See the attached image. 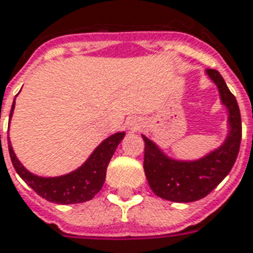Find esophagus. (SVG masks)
Masks as SVG:
<instances>
[{"label": "esophagus", "mask_w": 253, "mask_h": 253, "mask_svg": "<svg viewBox=\"0 0 253 253\" xmlns=\"http://www.w3.org/2000/svg\"><path fill=\"white\" fill-rule=\"evenodd\" d=\"M130 128H131L132 131H136L138 128H141V123H139V121H131L130 122Z\"/></svg>", "instance_id": "esophagus-1"}]
</instances>
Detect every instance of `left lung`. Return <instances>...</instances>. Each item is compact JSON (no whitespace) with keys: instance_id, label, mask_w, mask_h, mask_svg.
Listing matches in <instances>:
<instances>
[{"instance_id":"1","label":"left lung","mask_w":253,"mask_h":253,"mask_svg":"<svg viewBox=\"0 0 253 253\" xmlns=\"http://www.w3.org/2000/svg\"><path fill=\"white\" fill-rule=\"evenodd\" d=\"M208 76L220 91L221 102L229 111V134L224 145L197 161L168 158L154 142L145 135L146 178L158 197L174 203H193L212 192L225 178L236 162L241 142V117L233 93L226 87L218 71L207 69Z\"/></svg>"}]
</instances>
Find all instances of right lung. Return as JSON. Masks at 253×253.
Here are the masks:
<instances>
[{
	"mask_svg": "<svg viewBox=\"0 0 253 253\" xmlns=\"http://www.w3.org/2000/svg\"><path fill=\"white\" fill-rule=\"evenodd\" d=\"M13 110H14V102L10 110V118H12ZM123 136H125V132H117L114 135L108 136L107 139H104L93 150L91 157L79 169L61 177H52V178L39 177V175L29 173L20 164V161L17 160L10 141H9V136H7V146H9L10 160L17 174L39 196L45 198L49 203L79 204L92 200L93 196L99 193V190L102 189L104 179H106L108 164L117 150L118 145L123 139Z\"/></svg>",
	"mask_w": 253,
	"mask_h": 253,
	"instance_id": "obj_1",
	"label": "right lung"
}]
</instances>
